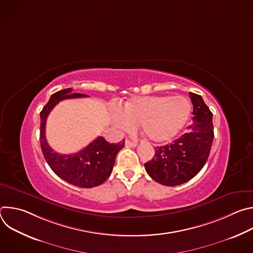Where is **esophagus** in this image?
I'll return each instance as SVG.
<instances>
[{
	"mask_svg": "<svg viewBox=\"0 0 253 253\" xmlns=\"http://www.w3.org/2000/svg\"><path fill=\"white\" fill-rule=\"evenodd\" d=\"M125 145L128 147H136L137 146V142L134 141H130L129 139L125 140Z\"/></svg>",
	"mask_w": 253,
	"mask_h": 253,
	"instance_id": "1",
	"label": "esophagus"
}]
</instances>
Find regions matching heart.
Returning a JSON list of instances; mask_svg holds the SVG:
<instances>
[{
  "instance_id": "1",
  "label": "heart",
  "mask_w": 253,
  "mask_h": 253,
  "mask_svg": "<svg viewBox=\"0 0 253 253\" xmlns=\"http://www.w3.org/2000/svg\"><path fill=\"white\" fill-rule=\"evenodd\" d=\"M191 114L188 98L177 96L134 97L116 111L114 121L123 130L141 125L143 135L155 143L167 142L183 129Z\"/></svg>"
}]
</instances>
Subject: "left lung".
I'll return each mask as SVG.
<instances>
[{"label":"left lung","instance_id":"8db88e82","mask_svg":"<svg viewBox=\"0 0 253 253\" xmlns=\"http://www.w3.org/2000/svg\"><path fill=\"white\" fill-rule=\"evenodd\" d=\"M193 118L186 132L172 143L155 148L154 157L144 164L156 182L176 186L192 179L205 165L214 138L212 113L200 95L189 93Z\"/></svg>","mask_w":253,"mask_h":253}]
</instances>
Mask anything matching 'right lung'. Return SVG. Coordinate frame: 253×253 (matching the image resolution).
Returning <instances> with one entry per match:
<instances>
[{"mask_svg":"<svg viewBox=\"0 0 253 253\" xmlns=\"http://www.w3.org/2000/svg\"><path fill=\"white\" fill-rule=\"evenodd\" d=\"M88 97L80 93H72V88L53 94L40 113V143L43 155L54 171L66 182L83 188H91L102 184L111 175L118 152L124 147L125 140L109 143L99 136L88 146L73 154H60L54 151L46 140L45 130L47 117L53 108L62 100Z\"/></svg>","mask_w":253,"mask_h":253,"instance_id":"1","label":"right lung"}]
</instances>
